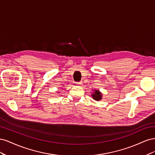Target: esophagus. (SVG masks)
<instances>
[{
	"label": "esophagus",
	"mask_w": 155,
	"mask_h": 155,
	"mask_svg": "<svg viewBox=\"0 0 155 155\" xmlns=\"http://www.w3.org/2000/svg\"><path fill=\"white\" fill-rule=\"evenodd\" d=\"M76 83L78 86H81L82 85V82H77Z\"/></svg>",
	"instance_id": "1"
}]
</instances>
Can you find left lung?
<instances>
[{
	"label": "left lung",
	"mask_w": 155,
	"mask_h": 155,
	"mask_svg": "<svg viewBox=\"0 0 155 155\" xmlns=\"http://www.w3.org/2000/svg\"><path fill=\"white\" fill-rule=\"evenodd\" d=\"M92 97L94 100L99 101L102 100V93L99 90L94 91V92H92Z\"/></svg>",
	"instance_id": "left-lung-1"
}]
</instances>
